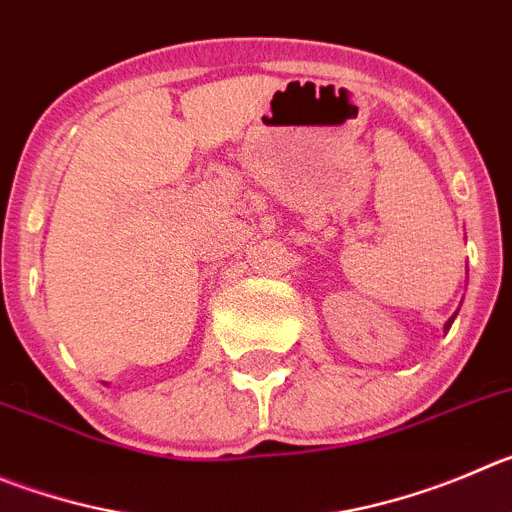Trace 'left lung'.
I'll return each mask as SVG.
<instances>
[{
    "label": "left lung",
    "mask_w": 512,
    "mask_h": 512,
    "mask_svg": "<svg viewBox=\"0 0 512 512\" xmlns=\"http://www.w3.org/2000/svg\"><path fill=\"white\" fill-rule=\"evenodd\" d=\"M452 321H455V318H452ZM447 328H450V323H447Z\"/></svg>",
    "instance_id": "8db88e82"
}]
</instances>
